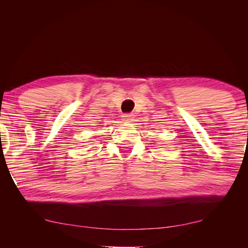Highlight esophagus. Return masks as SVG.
<instances>
[{
    "instance_id": "34e87169",
    "label": "esophagus",
    "mask_w": 248,
    "mask_h": 248,
    "mask_svg": "<svg viewBox=\"0 0 248 248\" xmlns=\"http://www.w3.org/2000/svg\"><path fill=\"white\" fill-rule=\"evenodd\" d=\"M122 118H123V121H124V122L129 123V122H131L132 120H133V115H131V114H126V115H124Z\"/></svg>"
}]
</instances>
